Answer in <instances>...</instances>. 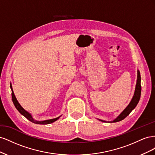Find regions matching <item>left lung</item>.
<instances>
[{
    "label": "left lung",
    "mask_w": 155,
    "mask_h": 155,
    "mask_svg": "<svg viewBox=\"0 0 155 155\" xmlns=\"http://www.w3.org/2000/svg\"><path fill=\"white\" fill-rule=\"evenodd\" d=\"M141 77H140V73L138 70H137V84H136L135 91L132 100L130 101L129 105L126 107L125 109L121 112V113L117 116V118L113 120L112 121H105L102 120H99L101 121H104V122H108V123H112V122H118L121 120H124L125 118H126L132 111L136 106L137 105L138 103L140 100V95H141Z\"/></svg>",
    "instance_id": "obj_1"
}]
</instances>
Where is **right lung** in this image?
I'll use <instances>...</instances> for the list:
<instances>
[{"label":"right lung","instance_id":"add662e5","mask_svg":"<svg viewBox=\"0 0 155 155\" xmlns=\"http://www.w3.org/2000/svg\"><path fill=\"white\" fill-rule=\"evenodd\" d=\"M10 88H11V90H12V101L14 105H15V108L17 109V110L20 112V113L24 116L25 118H26L28 120H30L31 122L36 124H43V125H45V124H50L54 122V121H57L60 117H58V118H55L54 119H50V120H43V121H38V120H35L34 118L32 117V115L28 112V111H26V110H25L22 107V106L19 104V103L18 102L17 98L14 94V92L13 91V88H12V84H10Z\"/></svg>","mask_w":155,"mask_h":155}]
</instances>
